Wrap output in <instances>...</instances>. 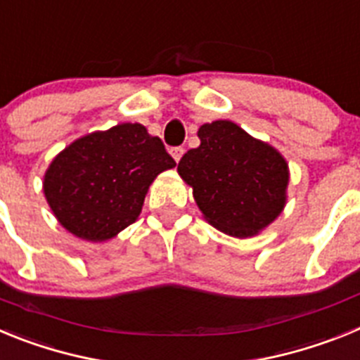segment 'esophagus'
<instances>
[{"instance_id":"34e87169","label":"esophagus","mask_w":360,"mask_h":360,"mask_svg":"<svg viewBox=\"0 0 360 360\" xmlns=\"http://www.w3.org/2000/svg\"><path fill=\"white\" fill-rule=\"evenodd\" d=\"M182 155H184V148H173V149H171V157H173L176 162L182 158Z\"/></svg>"}]
</instances>
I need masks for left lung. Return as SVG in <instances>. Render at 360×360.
Returning <instances> with one entry per match:
<instances>
[{"label": "left lung", "mask_w": 360, "mask_h": 360, "mask_svg": "<svg viewBox=\"0 0 360 360\" xmlns=\"http://www.w3.org/2000/svg\"><path fill=\"white\" fill-rule=\"evenodd\" d=\"M198 139L178 162V174L193 187L203 218L229 236H256L287 203V160L231 120L203 124Z\"/></svg>", "instance_id": "obj_1"}]
</instances>
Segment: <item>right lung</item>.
Returning <instances> with one entry per match:
<instances>
[{"label": "right lung", "instance_id": "1", "mask_svg": "<svg viewBox=\"0 0 360 360\" xmlns=\"http://www.w3.org/2000/svg\"><path fill=\"white\" fill-rule=\"evenodd\" d=\"M176 162L142 124H117L73 141L44 173L57 221L73 236L106 241L131 225L153 180Z\"/></svg>", "mask_w": 360, "mask_h": 360}]
</instances>
